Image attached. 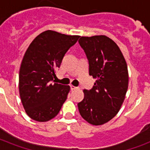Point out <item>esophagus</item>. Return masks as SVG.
<instances>
[{
    "mask_svg": "<svg viewBox=\"0 0 150 150\" xmlns=\"http://www.w3.org/2000/svg\"><path fill=\"white\" fill-rule=\"evenodd\" d=\"M70 89H71V90H74V89H77V87H75V86H71V85Z\"/></svg>",
    "mask_w": 150,
    "mask_h": 150,
    "instance_id": "esophagus-1",
    "label": "esophagus"
}]
</instances>
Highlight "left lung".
Here are the masks:
<instances>
[{
  "mask_svg": "<svg viewBox=\"0 0 150 150\" xmlns=\"http://www.w3.org/2000/svg\"><path fill=\"white\" fill-rule=\"evenodd\" d=\"M89 61V74L96 79L91 89H84L78 103L80 115L93 125L114 117L123 103L128 86V67L116 43L106 36H82L79 40Z\"/></svg>",
  "mask_w": 150,
  "mask_h": 150,
  "instance_id": "8db88e82",
  "label": "left lung"
}]
</instances>
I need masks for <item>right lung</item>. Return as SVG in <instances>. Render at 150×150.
Segmentation results:
<instances>
[{
	"mask_svg": "<svg viewBox=\"0 0 150 150\" xmlns=\"http://www.w3.org/2000/svg\"><path fill=\"white\" fill-rule=\"evenodd\" d=\"M79 36L47 30L34 39L22 59L19 71V94L29 117L36 121L56 117L67 99L69 86L54 83L57 70L66 52Z\"/></svg>",
	"mask_w": 150,
	"mask_h": 150,
	"instance_id": "obj_1",
	"label": "right lung"
}]
</instances>
